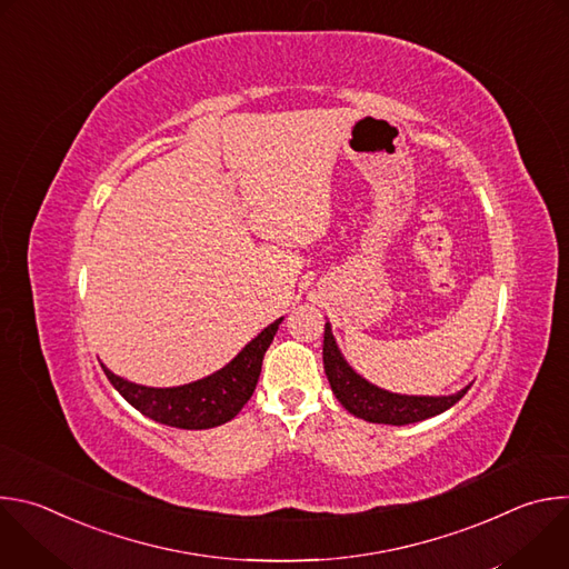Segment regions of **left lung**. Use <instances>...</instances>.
Listing matches in <instances>:
<instances>
[{"mask_svg": "<svg viewBox=\"0 0 569 569\" xmlns=\"http://www.w3.org/2000/svg\"><path fill=\"white\" fill-rule=\"evenodd\" d=\"M323 371L331 382L336 398L342 402V408L353 417L365 419L369 423H387V426H408L419 423L430 417H437L450 410L457 400L470 389L463 387L450 396H402L380 389L358 376L349 362L342 358L336 338L331 333V323L323 327Z\"/></svg>", "mask_w": 569, "mask_h": 569, "instance_id": "8db88e82", "label": "left lung"}]
</instances>
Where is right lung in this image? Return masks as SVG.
Masks as SVG:
<instances>
[{
  "label": "right lung",
  "mask_w": 569,
  "mask_h": 569,
  "mask_svg": "<svg viewBox=\"0 0 569 569\" xmlns=\"http://www.w3.org/2000/svg\"><path fill=\"white\" fill-rule=\"evenodd\" d=\"M283 319V317H281ZM281 319L272 321L220 371L180 387H143L103 371L112 387L143 417L182 430H207L231 421L257 389L261 365Z\"/></svg>",
  "instance_id": "right-lung-1"
}]
</instances>
